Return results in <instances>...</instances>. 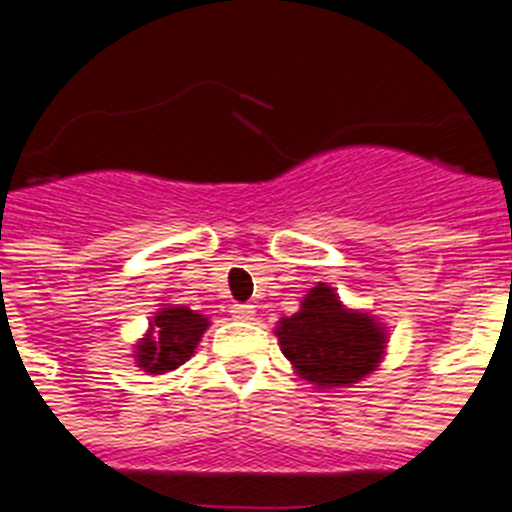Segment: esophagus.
Wrapping results in <instances>:
<instances>
[{
    "label": "esophagus",
    "instance_id": "1",
    "mask_svg": "<svg viewBox=\"0 0 512 512\" xmlns=\"http://www.w3.org/2000/svg\"><path fill=\"white\" fill-rule=\"evenodd\" d=\"M230 313H233L235 321H253V316H256V310H253V305L248 303H238L230 308Z\"/></svg>",
    "mask_w": 512,
    "mask_h": 512
}]
</instances>
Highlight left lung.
Instances as JSON below:
<instances>
[{
    "mask_svg": "<svg viewBox=\"0 0 512 512\" xmlns=\"http://www.w3.org/2000/svg\"><path fill=\"white\" fill-rule=\"evenodd\" d=\"M282 355L318 388L349 386L378 368L386 352V329L368 313L344 308L334 287L318 282L298 313L277 326Z\"/></svg>",
    "mask_w": 512,
    "mask_h": 512,
    "instance_id": "left-lung-1",
    "label": "left lung"
}]
</instances>
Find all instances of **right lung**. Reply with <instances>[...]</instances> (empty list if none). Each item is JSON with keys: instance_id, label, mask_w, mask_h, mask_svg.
<instances>
[{"instance_id": "obj_1", "label": "right lung", "mask_w": 512, "mask_h": 512, "mask_svg": "<svg viewBox=\"0 0 512 512\" xmlns=\"http://www.w3.org/2000/svg\"><path fill=\"white\" fill-rule=\"evenodd\" d=\"M209 321L186 305H165L152 316L150 331L137 344V368L150 375H163L194 355Z\"/></svg>"}]
</instances>
